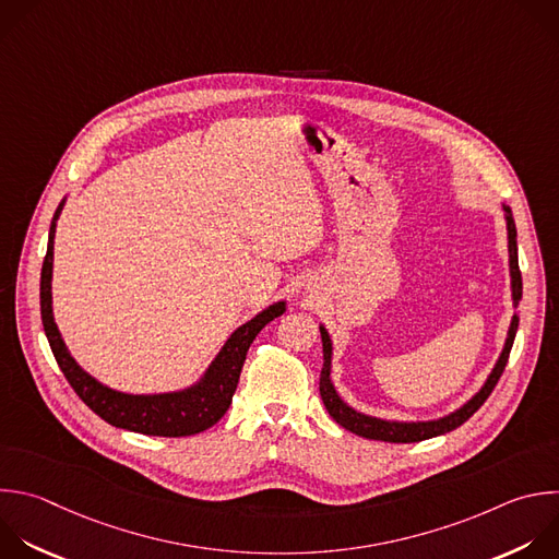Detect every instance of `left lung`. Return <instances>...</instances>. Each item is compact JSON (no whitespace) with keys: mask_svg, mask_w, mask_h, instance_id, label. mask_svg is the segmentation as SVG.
I'll use <instances>...</instances> for the list:
<instances>
[{"mask_svg":"<svg viewBox=\"0 0 559 559\" xmlns=\"http://www.w3.org/2000/svg\"><path fill=\"white\" fill-rule=\"evenodd\" d=\"M504 209V219H507V233H509V270H511V294H513V305L518 307V302L522 300V274L518 267V241H515V222L513 215L507 206ZM518 322L520 316L513 313L511 318V326H509V335L504 342V348L491 370V376L487 378L485 386L465 404L461 406L456 413L437 419V421H417V424H400V421H384V419H376L361 415L353 408H348L335 393L333 384H331V340L324 326H320V335H322V353H324V364L320 370V397L324 408L329 411V415L333 417L335 424H340L344 430L364 437V439H376V441H386V443H417V441H426L439 435H445L450 430H456L459 426H463L491 395V391L496 389L502 370L507 366L511 346H513V337L518 331Z\"/></svg>","mask_w":559,"mask_h":559,"instance_id":"8db88e82","label":"left lung"}]
</instances>
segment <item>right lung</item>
I'll return each mask as SVG.
<instances>
[{
    "mask_svg": "<svg viewBox=\"0 0 559 559\" xmlns=\"http://www.w3.org/2000/svg\"><path fill=\"white\" fill-rule=\"evenodd\" d=\"M61 209L63 202L55 213L48 237V252L41 267V320L55 359L74 393L107 424L148 437H191L215 426L233 404V395L237 391L250 344L267 322L285 311V302L270 305L257 318L241 324L228 337L200 384L179 393L164 395H124L111 391L96 382L92 376H87L74 361L70 350L66 348V342L61 340L52 316V250L55 228Z\"/></svg>",
    "mask_w": 559,
    "mask_h": 559,
    "instance_id": "right-lung-1",
    "label": "right lung"
}]
</instances>
